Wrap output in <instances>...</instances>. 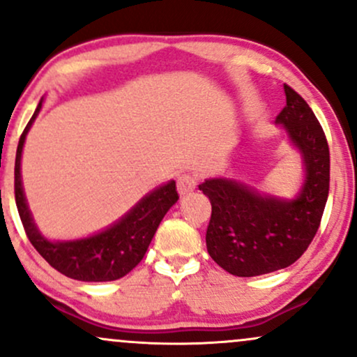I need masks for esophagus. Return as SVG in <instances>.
Returning <instances> with one entry per match:
<instances>
[{"instance_id": "34e87169", "label": "esophagus", "mask_w": 357, "mask_h": 357, "mask_svg": "<svg viewBox=\"0 0 357 357\" xmlns=\"http://www.w3.org/2000/svg\"><path fill=\"white\" fill-rule=\"evenodd\" d=\"M196 188V178L191 174H181L178 178V191L181 196L190 195V192Z\"/></svg>"}]
</instances>
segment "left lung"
Returning a JSON list of instances; mask_svg holds the SVG:
<instances>
[{"mask_svg": "<svg viewBox=\"0 0 357 357\" xmlns=\"http://www.w3.org/2000/svg\"><path fill=\"white\" fill-rule=\"evenodd\" d=\"M284 89L287 105L277 122L304 158L301 195L294 202L264 198L228 179H208L198 186L211 203L208 253L236 277L264 275L298 260L321 227L329 196L331 158L322 126L296 90L287 84Z\"/></svg>", "mask_w": 357, "mask_h": 357, "instance_id": "8db88e82", "label": "left lung"}]
</instances>
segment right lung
<instances>
[{"mask_svg": "<svg viewBox=\"0 0 357 357\" xmlns=\"http://www.w3.org/2000/svg\"><path fill=\"white\" fill-rule=\"evenodd\" d=\"M40 109L42 102L24 127L15 159V202L24 233L36 252L63 275L82 282L117 280L127 275L142 260L161 220L179 199L176 181L167 183L147 195L119 223L99 235L75 241H56V243L48 241L40 235L31 220L23 195L22 174H20L24 137Z\"/></svg>", "mask_w": 357, "mask_h": 357, "instance_id": "right-lung-1", "label": "right lung"}]
</instances>
